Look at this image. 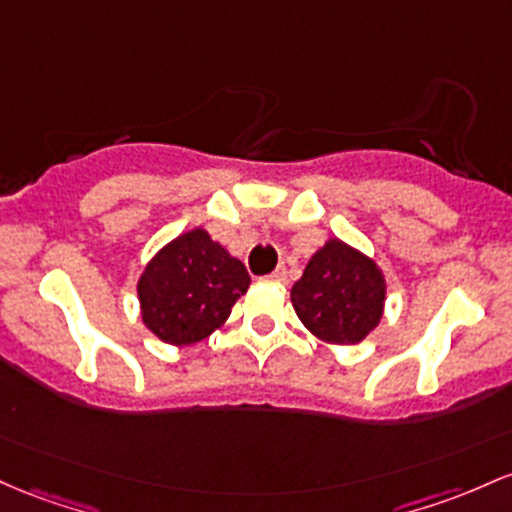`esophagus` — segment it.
I'll use <instances>...</instances> for the list:
<instances>
[{
    "label": "esophagus",
    "instance_id": "esophagus-1",
    "mask_svg": "<svg viewBox=\"0 0 512 512\" xmlns=\"http://www.w3.org/2000/svg\"><path fill=\"white\" fill-rule=\"evenodd\" d=\"M267 279H269V282L284 284L286 282V267H277L272 274H267Z\"/></svg>",
    "mask_w": 512,
    "mask_h": 512
}]
</instances>
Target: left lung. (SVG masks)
Wrapping results in <instances>:
<instances>
[{
    "instance_id": "8db88e82",
    "label": "left lung",
    "mask_w": 512,
    "mask_h": 512,
    "mask_svg": "<svg viewBox=\"0 0 512 512\" xmlns=\"http://www.w3.org/2000/svg\"><path fill=\"white\" fill-rule=\"evenodd\" d=\"M291 306L316 340L357 345L384 318V269L367 252L328 238L291 286Z\"/></svg>"
}]
</instances>
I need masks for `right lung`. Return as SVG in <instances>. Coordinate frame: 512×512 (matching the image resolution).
Segmentation results:
<instances>
[{"label": "right lung", "instance_id": "1", "mask_svg": "<svg viewBox=\"0 0 512 512\" xmlns=\"http://www.w3.org/2000/svg\"><path fill=\"white\" fill-rule=\"evenodd\" d=\"M143 325L157 340L184 347L209 338L250 289V274L206 228L177 235L138 277Z\"/></svg>", "mask_w": 512, "mask_h": 512}]
</instances>
